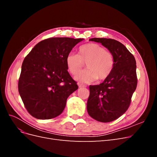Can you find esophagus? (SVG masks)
Here are the masks:
<instances>
[{
	"label": "esophagus",
	"instance_id": "esophagus-1",
	"mask_svg": "<svg viewBox=\"0 0 157 157\" xmlns=\"http://www.w3.org/2000/svg\"><path fill=\"white\" fill-rule=\"evenodd\" d=\"M78 87H79V88H84V87H86V86H85V85H84V84H80V83H78Z\"/></svg>",
	"mask_w": 157,
	"mask_h": 157
}]
</instances>
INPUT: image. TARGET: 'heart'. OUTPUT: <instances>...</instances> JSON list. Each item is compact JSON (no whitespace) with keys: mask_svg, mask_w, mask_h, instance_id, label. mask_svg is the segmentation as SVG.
Masks as SVG:
<instances>
[{"mask_svg":"<svg viewBox=\"0 0 157 157\" xmlns=\"http://www.w3.org/2000/svg\"><path fill=\"white\" fill-rule=\"evenodd\" d=\"M86 63L87 69L79 73L75 80L83 83H90L95 80L107 78L114 68L115 60L113 55L103 47L95 43L81 46L78 55L69 53L66 57V65L69 72L77 75Z\"/></svg>","mask_w":157,"mask_h":157,"instance_id":"b5f03b06","label":"heart"}]
</instances>
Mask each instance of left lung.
Segmentation results:
<instances>
[{"mask_svg": "<svg viewBox=\"0 0 157 157\" xmlns=\"http://www.w3.org/2000/svg\"><path fill=\"white\" fill-rule=\"evenodd\" d=\"M111 52L115 65L109 77L99 85L90 86L87 111L94 119L109 122L117 119L128 109L137 87L136 61L126 46L116 40L93 38Z\"/></svg>", "mask_w": 157, "mask_h": 157, "instance_id": "left-lung-1", "label": "left lung"}]
</instances>
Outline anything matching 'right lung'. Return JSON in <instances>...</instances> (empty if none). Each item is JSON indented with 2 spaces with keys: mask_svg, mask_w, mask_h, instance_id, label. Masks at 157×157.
I'll return each mask as SVG.
<instances>
[{
  "mask_svg": "<svg viewBox=\"0 0 157 157\" xmlns=\"http://www.w3.org/2000/svg\"><path fill=\"white\" fill-rule=\"evenodd\" d=\"M83 39L49 38L36 44L23 60L18 90L27 111L38 119L59 116L67 99L78 88L66 57Z\"/></svg>",
  "mask_w": 157,
  "mask_h": 157,
  "instance_id": "1",
  "label": "right lung"
}]
</instances>
